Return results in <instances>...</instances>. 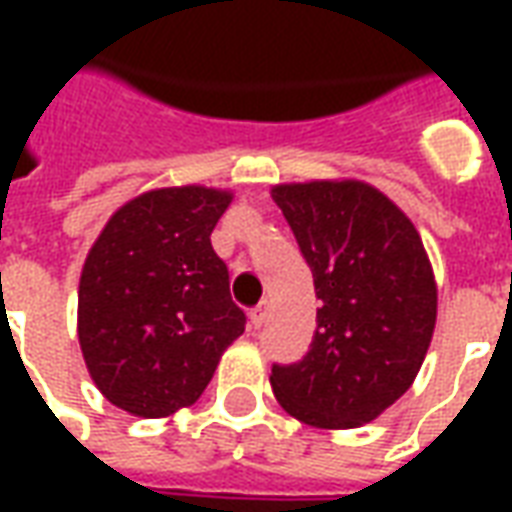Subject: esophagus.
<instances>
[{
    "label": "esophagus",
    "mask_w": 512,
    "mask_h": 512,
    "mask_svg": "<svg viewBox=\"0 0 512 512\" xmlns=\"http://www.w3.org/2000/svg\"><path fill=\"white\" fill-rule=\"evenodd\" d=\"M266 318H268V301L257 304L255 310L249 312V321H252V326H255V329H260V326L266 323Z\"/></svg>",
    "instance_id": "esophagus-1"
}]
</instances>
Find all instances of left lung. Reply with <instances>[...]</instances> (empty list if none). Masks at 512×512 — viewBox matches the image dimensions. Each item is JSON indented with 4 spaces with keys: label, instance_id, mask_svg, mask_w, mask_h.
I'll return each mask as SVG.
<instances>
[{
    "label": "left lung",
    "instance_id": "1",
    "mask_svg": "<svg viewBox=\"0 0 512 512\" xmlns=\"http://www.w3.org/2000/svg\"><path fill=\"white\" fill-rule=\"evenodd\" d=\"M315 279L318 329L271 367L279 406L312 428H359L414 384L436 326V277L417 227L365 180L271 189Z\"/></svg>",
    "mask_w": 512,
    "mask_h": 512
}]
</instances>
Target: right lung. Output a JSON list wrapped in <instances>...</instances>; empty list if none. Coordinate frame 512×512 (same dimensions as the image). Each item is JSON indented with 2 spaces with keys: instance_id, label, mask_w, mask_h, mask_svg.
Listing matches in <instances>:
<instances>
[{
  "instance_id": "1",
  "label": "right lung",
  "mask_w": 512,
  "mask_h": 512,
  "mask_svg": "<svg viewBox=\"0 0 512 512\" xmlns=\"http://www.w3.org/2000/svg\"><path fill=\"white\" fill-rule=\"evenodd\" d=\"M233 194L167 186L128 200L95 238L79 279V345L112 406L158 419L197 403L244 334L211 233Z\"/></svg>"
}]
</instances>
